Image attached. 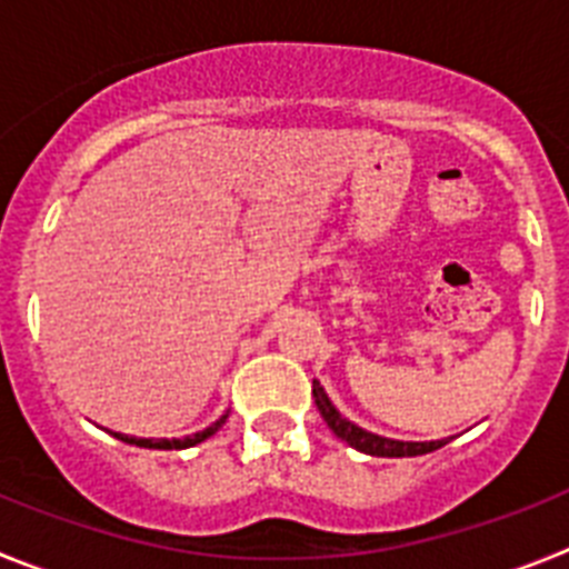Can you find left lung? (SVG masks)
Instances as JSON below:
<instances>
[{
  "label": "left lung",
  "instance_id": "8db88e82",
  "mask_svg": "<svg viewBox=\"0 0 569 569\" xmlns=\"http://www.w3.org/2000/svg\"><path fill=\"white\" fill-rule=\"evenodd\" d=\"M313 399L316 407H319L321 419L328 421V427L339 436L341 441H347L350 447L361 450L367 456H381V459H405V456H425V453H433L439 447L447 445V439L441 441H396V439H385V436H376L365 427L353 425L350 419L339 413L333 407V401L328 399L325 393V387L319 381H313Z\"/></svg>",
  "mask_w": 569,
  "mask_h": 569
}]
</instances>
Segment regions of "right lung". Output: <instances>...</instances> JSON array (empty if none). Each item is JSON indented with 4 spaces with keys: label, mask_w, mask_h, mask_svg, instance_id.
Instances as JSON below:
<instances>
[{
    "label": "right lung",
    "mask_w": 569,
    "mask_h": 569,
    "mask_svg": "<svg viewBox=\"0 0 569 569\" xmlns=\"http://www.w3.org/2000/svg\"><path fill=\"white\" fill-rule=\"evenodd\" d=\"M224 419L228 416H222L219 421H213L210 427H204L202 433H193V436H184V439H136V436H124V433H110L116 436L119 441H124V445H136V447H150V450H184V447H193L199 445V441L210 439V436L219 430V427L224 425Z\"/></svg>",
    "instance_id": "right-lung-1"
}]
</instances>
